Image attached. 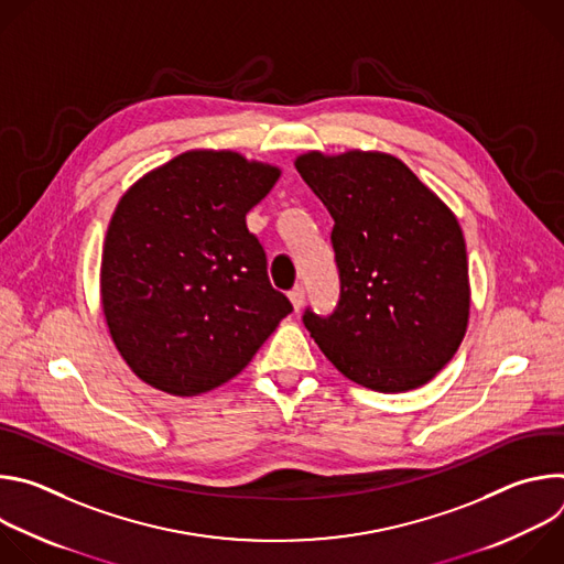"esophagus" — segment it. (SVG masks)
Wrapping results in <instances>:
<instances>
[{
    "label": "esophagus",
    "instance_id": "1",
    "mask_svg": "<svg viewBox=\"0 0 564 564\" xmlns=\"http://www.w3.org/2000/svg\"><path fill=\"white\" fill-rule=\"evenodd\" d=\"M290 301H292V307L299 312L303 307V301H305V290L299 285L290 292Z\"/></svg>",
    "mask_w": 564,
    "mask_h": 564
}]
</instances>
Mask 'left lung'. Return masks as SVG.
I'll list each match as a JSON object with an SVG mask.
<instances>
[{
  "label": "left lung",
  "mask_w": 564,
  "mask_h": 564,
  "mask_svg": "<svg viewBox=\"0 0 564 564\" xmlns=\"http://www.w3.org/2000/svg\"><path fill=\"white\" fill-rule=\"evenodd\" d=\"M294 167L335 218L341 281L335 312L305 310V328L355 383L379 392L424 386L468 326V261L455 214L390 153L307 151Z\"/></svg>",
  "instance_id": "8db88e82"
}]
</instances>
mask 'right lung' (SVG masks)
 Listing matches in <instances>:
<instances>
[{"label": "right lung", "mask_w": 564, "mask_h": 564, "mask_svg": "<svg viewBox=\"0 0 564 564\" xmlns=\"http://www.w3.org/2000/svg\"><path fill=\"white\" fill-rule=\"evenodd\" d=\"M279 176L236 151L194 149L120 198L102 248V312L144 383L207 392L243 370L292 312L246 225Z\"/></svg>", "instance_id": "obj_1"}]
</instances>
